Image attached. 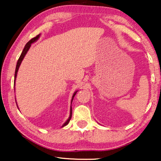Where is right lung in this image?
Masks as SVG:
<instances>
[{"label": "right lung", "instance_id": "obj_1", "mask_svg": "<svg viewBox=\"0 0 161 161\" xmlns=\"http://www.w3.org/2000/svg\"><path fill=\"white\" fill-rule=\"evenodd\" d=\"M39 35H37L36 36H35V37H34V38H33V39H31V40H30L29 42H27V44H26L25 46V47H24V49H23V52H22V53H21V55H20V56H19V59H18V61H17V66H16V69H15V73H14V84H15V80H16V77H17V71H18V69H19V65H20V64H21V62H22V61H23V58H24V57H25V54L27 53L28 50H29V48H30V47H31V44H32L33 42H36V41L37 40V39H39ZM76 93H77V92H75V93H74L73 96H72V101H71V102H72V100H73V98H74L75 95V94H76ZM71 117H72V107L70 108V116H69V119H67V122H66L64 123V124L63 125V126H62V127H64V126H66V125H67L68 124V123L69 122L70 119H71Z\"/></svg>", "mask_w": 161, "mask_h": 161}]
</instances>
